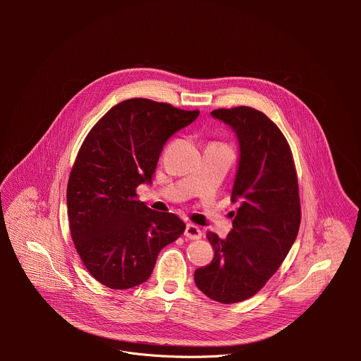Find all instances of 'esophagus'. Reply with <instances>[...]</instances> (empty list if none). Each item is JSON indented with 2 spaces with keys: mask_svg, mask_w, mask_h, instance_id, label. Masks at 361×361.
<instances>
[{
  "mask_svg": "<svg viewBox=\"0 0 361 361\" xmlns=\"http://www.w3.org/2000/svg\"><path fill=\"white\" fill-rule=\"evenodd\" d=\"M184 234H185V237L190 238V240H198V238L202 237L201 228L197 227V226H194V224H187Z\"/></svg>",
  "mask_w": 361,
  "mask_h": 361,
  "instance_id": "obj_1",
  "label": "esophagus"
}]
</instances>
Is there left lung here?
Returning <instances> with one entry per match:
<instances>
[{
	"mask_svg": "<svg viewBox=\"0 0 361 361\" xmlns=\"http://www.w3.org/2000/svg\"><path fill=\"white\" fill-rule=\"evenodd\" d=\"M212 116L238 138L231 201L240 207L224 240L207 233L214 259L195 270L194 280L212 300L231 304L259 293L284 262L300 228V194L291 148L264 113L240 106Z\"/></svg>",
	"mask_w": 361,
	"mask_h": 361,
	"instance_id": "left-lung-1",
	"label": "left lung"
}]
</instances>
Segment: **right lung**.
Wrapping results in <instances>:
<instances>
[{
	"instance_id": "add662e5",
	"label": "right lung",
	"mask_w": 361,
	"mask_h": 361,
	"mask_svg": "<svg viewBox=\"0 0 361 361\" xmlns=\"http://www.w3.org/2000/svg\"><path fill=\"white\" fill-rule=\"evenodd\" d=\"M200 111L130 98L114 106L82 141L67 185L71 238L88 273L101 284L126 290L147 281L167 244L185 224L138 200L151 183L167 140Z\"/></svg>"
}]
</instances>
